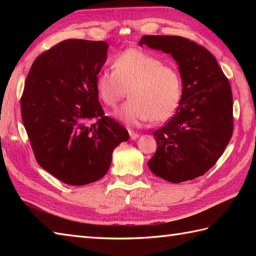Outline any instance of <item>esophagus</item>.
Segmentation results:
<instances>
[{
	"label": "esophagus",
	"instance_id": "34e87169",
	"mask_svg": "<svg viewBox=\"0 0 256 256\" xmlns=\"http://www.w3.org/2000/svg\"><path fill=\"white\" fill-rule=\"evenodd\" d=\"M128 133H130V138H131L132 140H138V138H140V134L135 133V132H133V131H130Z\"/></svg>",
	"mask_w": 256,
	"mask_h": 256
}]
</instances>
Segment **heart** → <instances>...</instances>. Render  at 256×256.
<instances>
[{
  "instance_id": "heart-1",
  "label": "heart",
  "mask_w": 256,
  "mask_h": 256,
  "mask_svg": "<svg viewBox=\"0 0 256 256\" xmlns=\"http://www.w3.org/2000/svg\"><path fill=\"white\" fill-rule=\"evenodd\" d=\"M112 68L96 76L94 86L100 100L112 108L128 90L130 100L114 113L118 121L138 126L152 118L165 121L175 113L182 96V80L176 69L136 48L118 54Z\"/></svg>"
}]
</instances>
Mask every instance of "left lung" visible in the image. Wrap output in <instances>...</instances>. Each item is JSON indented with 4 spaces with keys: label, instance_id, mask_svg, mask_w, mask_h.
<instances>
[{
    "label": "left lung",
    "instance_id": "8db88e82",
    "mask_svg": "<svg viewBox=\"0 0 256 256\" xmlns=\"http://www.w3.org/2000/svg\"><path fill=\"white\" fill-rule=\"evenodd\" d=\"M138 45L170 54L182 82L175 116L153 133L157 150L148 165L167 182L192 180L208 172L230 142L231 86L214 56L187 38L144 35Z\"/></svg>",
    "mask_w": 256,
    "mask_h": 256
}]
</instances>
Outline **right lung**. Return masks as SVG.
<instances>
[{"mask_svg":"<svg viewBox=\"0 0 256 256\" xmlns=\"http://www.w3.org/2000/svg\"><path fill=\"white\" fill-rule=\"evenodd\" d=\"M108 48L106 42H60L35 59L25 81L22 118L35 158L72 186L99 180L114 148L128 140V130L104 116L96 91Z\"/></svg>","mask_w":256,"mask_h":256,"instance_id":"1","label":"right lung"}]
</instances>
